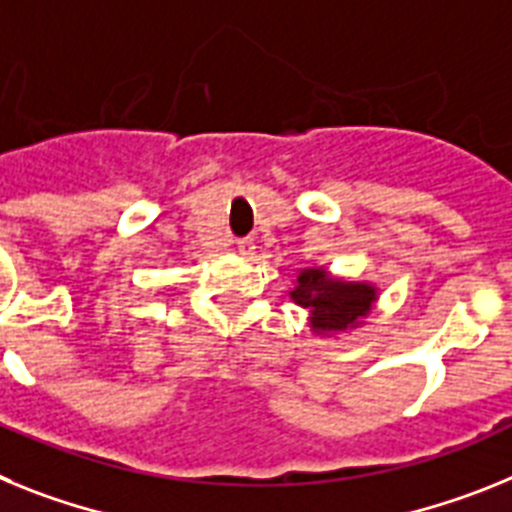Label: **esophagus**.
I'll use <instances>...</instances> for the list:
<instances>
[{
	"mask_svg": "<svg viewBox=\"0 0 512 512\" xmlns=\"http://www.w3.org/2000/svg\"><path fill=\"white\" fill-rule=\"evenodd\" d=\"M237 252H239V255H244V257L255 255V242H252L250 237L239 239V242H237Z\"/></svg>",
	"mask_w": 512,
	"mask_h": 512,
	"instance_id": "esophagus-1",
	"label": "esophagus"
}]
</instances>
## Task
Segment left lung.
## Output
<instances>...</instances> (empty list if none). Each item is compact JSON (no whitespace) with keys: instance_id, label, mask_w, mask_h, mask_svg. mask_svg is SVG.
Masks as SVG:
<instances>
[{"instance_id":"obj_1","label":"left lung","mask_w":512,"mask_h":512,"mask_svg":"<svg viewBox=\"0 0 512 512\" xmlns=\"http://www.w3.org/2000/svg\"><path fill=\"white\" fill-rule=\"evenodd\" d=\"M291 299L311 311L317 332H340L355 327L371 311L376 288L368 283L335 281L324 270H304L293 286Z\"/></svg>"}]
</instances>
